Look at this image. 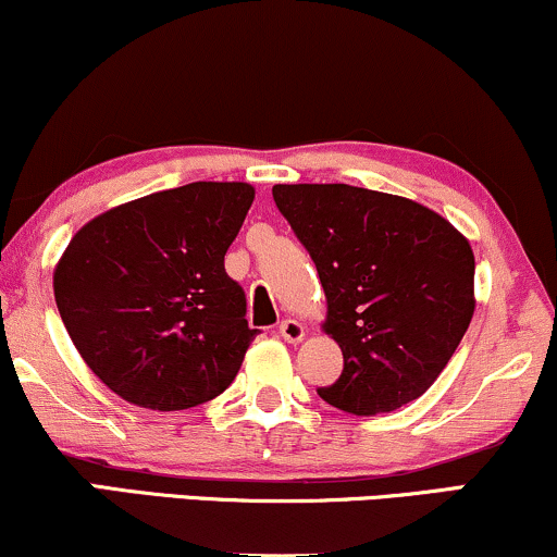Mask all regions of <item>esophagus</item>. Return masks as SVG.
<instances>
[{
    "instance_id": "1",
    "label": "esophagus",
    "mask_w": 557,
    "mask_h": 557,
    "mask_svg": "<svg viewBox=\"0 0 557 557\" xmlns=\"http://www.w3.org/2000/svg\"><path fill=\"white\" fill-rule=\"evenodd\" d=\"M280 334H283V339L285 343H300V339L306 337V330H304V324H300V321H296V319H285L283 324H280Z\"/></svg>"
}]
</instances>
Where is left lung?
<instances>
[{
    "mask_svg": "<svg viewBox=\"0 0 557 557\" xmlns=\"http://www.w3.org/2000/svg\"><path fill=\"white\" fill-rule=\"evenodd\" d=\"M272 197L317 264L324 332L345 358L319 397L379 414L425 394L472 321L470 240L412 199L350 184H277Z\"/></svg>",
    "mask_w": 557,
    "mask_h": 557,
    "instance_id": "1",
    "label": "left lung"
}]
</instances>
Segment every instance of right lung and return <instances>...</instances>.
<instances>
[{
    "mask_svg": "<svg viewBox=\"0 0 557 557\" xmlns=\"http://www.w3.org/2000/svg\"><path fill=\"white\" fill-rule=\"evenodd\" d=\"M253 202L240 181H194L98 214L53 272L77 352L111 392L147 410L223 394L259 330L225 251Z\"/></svg>",
    "mask_w": 557,
    "mask_h": 557,
    "instance_id": "right-lung-1",
    "label": "right lung"
}]
</instances>
